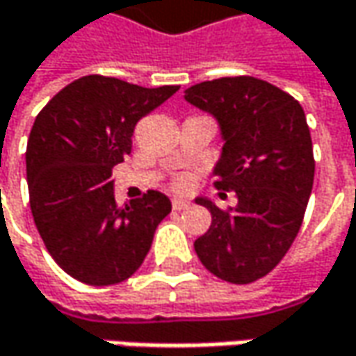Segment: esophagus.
Instances as JSON below:
<instances>
[{
    "label": "esophagus",
    "instance_id": "obj_1",
    "mask_svg": "<svg viewBox=\"0 0 356 356\" xmlns=\"http://www.w3.org/2000/svg\"><path fill=\"white\" fill-rule=\"evenodd\" d=\"M191 204L187 202V200H183V197H173V210H185V208H189Z\"/></svg>",
    "mask_w": 356,
    "mask_h": 356
}]
</instances>
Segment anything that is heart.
<instances>
[{
	"instance_id": "obj_1",
	"label": "heart",
	"mask_w": 356,
	"mask_h": 356,
	"mask_svg": "<svg viewBox=\"0 0 356 356\" xmlns=\"http://www.w3.org/2000/svg\"><path fill=\"white\" fill-rule=\"evenodd\" d=\"M189 183H191V179L189 177H177L173 181V185L177 187V189H185V187H189Z\"/></svg>"
}]
</instances>
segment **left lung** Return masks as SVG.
I'll use <instances>...</instances> for the list:
<instances>
[{
	"instance_id": "1",
	"label": "left lung",
	"mask_w": 356,
	"mask_h": 356,
	"mask_svg": "<svg viewBox=\"0 0 356 356\" xmlns=\"http://www.w3.org/2000/svg\"><path fill=\"white\" fill-rule=\"evenodd\" d=\"M185 99L218 118L226 143L213 185L238 200L234 208L197 200L211 226L195 252L222 281L252 283L279 265L304 222L316 169L306 113L287 91L248 75L197 83Z\"/></svg>"
}]
</instances>
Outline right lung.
<instances>
[{"label": "right lung", "instance_id": "obj_1", "mask_svg": "<svg viewBox=\"0 0 356 356\" xmlns=\"http://www.w3.org/2000/svg\"><path fill=\"white\" fill-rule=\"evenodd\" d=\"M177 89L87 75L36 115L26 146L30 208L50 257L77 281L115 285L136 273L171 211L169 197L152 189L120 206L112 169L132 152L138 120Z\"/></svg>", "mask_w": 356, "mask_h": 356}]
</instances>
